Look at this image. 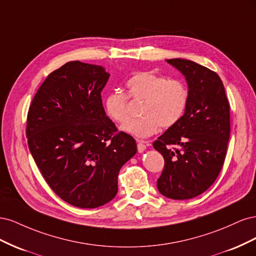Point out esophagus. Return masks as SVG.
I'll return each instance as SVG.
<instances>
[{
    "mask_svg": "<svg viewBox=\"0 0 256 256\" xmlns=\"http://www.w3.org/2000/svg\"><path fill=\"white\" fill-rule=\"evenodd\" d=\"M138 152H143L146 150V145L142 141H138Z\"/></svg>",
    "mask_w": 256,
    "mask_h": 256,
    "instance_id": "esophagus-1",
    "label": "esophagus"
}]
</instances>
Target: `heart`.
Wrapping results in <instances>:
<instances>
[{
    "mask_svg": "<svg viewBox=\"0 0 256 256\" xmlns=\"http://www.w3.org/2000/svg\"><path fill=\"white\" fill-rule=\"evenodd\" d=\"M128 97L134 102H142L141 118L128 122L122 131L136 138H148L159 127L170 128L180 120L189 100L186 85L178 80L166 78L152 72H138L127 80ZM128 97L120 92H112L104 99L106 112L118 124L130 118Z\"/></svg>",
    "mask_w": 256,
    "mask_h": 256,
    "instance_id": "heart-1",
    "label": "heart"
}]
</instances>
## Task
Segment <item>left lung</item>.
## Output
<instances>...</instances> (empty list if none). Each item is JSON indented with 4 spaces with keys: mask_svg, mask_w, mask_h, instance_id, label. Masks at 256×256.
I'll return each instance as SVG.
<instances>
[{
    "mask_svg": "<svg viewBox=\"0 0 256 256\" xmlns=\"http://www.w3.org/2000/svg\"><path fill=\"white\" fill-rule=\"evenodd\" d=\"M188 84L180 120L154 142L164 158L157 187L162 196L188 200L202 194L220 174L230 134V104L220 76L184 58L166 60Z\"/></svg>",
    "mask_w": 256,
    "mask_h": 256,
    "instance_id": "1",
    "label": "left lung"
}]
</instances>
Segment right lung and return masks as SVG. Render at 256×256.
I'll list each match as a JSON object with an SVG mask.
<instances>
[{
  "label": "right lung",
  "instance_id": "obj_1",
  "mask_svg": "<svg viewBox=\"0 0 256 256\" xmlns=\"http://www.w3.org/2000/svg\"><path fill=\"white\" fill-rule=\"evenodd\" d=\"M102 66L68 62L51 72L30 106L26 138L49 187L79 208L109 203L120 168L136 152L134 138L106 115Z\"/></svg>",
  "mask_w": 256,
  "mask_h": 256
}]
</instances>
